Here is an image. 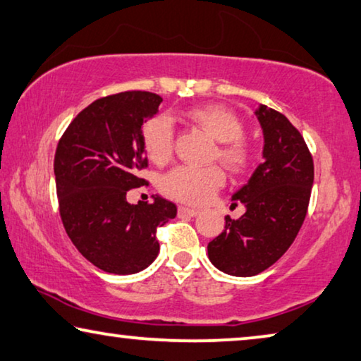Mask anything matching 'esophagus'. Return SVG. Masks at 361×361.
<instances>
[{
	"label": "esophagus",
	"instance_id": "1",
	"mask_svg": "<svg viewBox=\"0 0 361 361\" xmlns=\"http://www.w3.org/2000/svg\"><path fill=\"white\" fill-rule=\"evenodd\" d=\"M197 214H199L197 209H191V207H185V206L178 207L180 217H196Z\"/></svg>",
	"mask_w": 361,
	"mask_h": 361
}]
</instances>
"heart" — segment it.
<instances>
[{
    "mask_svg": "<svg viewBox=\"0 0 361 361\" xmlns=\"http://www.w3.org/2000/svg\"><path fill=\"white\" fill-rule=\"evenodd\" d=\"M186 116L220 142L219 157L235 173L245 171L252 160V150L245 141L243 123L227 106L207 104L192 106ZM142 146L155 164H165L173 152V123L166 115H157L142 126ZM220 166L183 165L171 170L162 180V191L176 201L201 206L224 185Z\"/></svg>",
    "mask_w": 361,
    "mask_h": 361,
    "instance_id": "heart-1",
    "label": "heart"
}]
</instances>
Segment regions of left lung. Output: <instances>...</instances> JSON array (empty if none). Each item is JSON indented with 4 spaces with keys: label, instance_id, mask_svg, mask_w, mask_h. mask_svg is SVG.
Returning <instances> with one entry per match:
<instances>
[{
    "label": "left lung",
    "instance_id": "1",
    "mask_svg": "<svg viewBox=\"0 0 361 361\" xmlns=\"http://www.w3.org/2000/svg\"><path fill=\"white\" fill-rule=\"evenodd\" d=\"M262 129V164L245 186L233 192L241 202L240 219L225 217V228L207 245L212 264L228 276H256L293 243L308 211L314 165L298 129L282 113L259 105L255 111Z\"/></svg>",
    "mask_w": 361,
    "mask_h": 361
}]
</instances>
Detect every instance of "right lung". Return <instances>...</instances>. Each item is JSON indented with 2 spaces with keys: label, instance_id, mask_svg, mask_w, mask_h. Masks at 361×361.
<instances>
[{
  "label": "right lung",
  "instance_id": "right-lung-1",
  "mask_svg": "<svg viewBox=\"0 0 361 361\" xmlns=\"http://www.w3.org/2000/svg\"><path fill=\"white\" fill-rule=\"evenodd\" d=\"M162 97L129 90L95 100L71 121L55 154L56 195L64 228L78 251L102 271L128 276L154 262L157 227L176 217L159 195L129 204L126 192L146 185L142 125Z\"/></svg>",
  "mask_w": 361,
  "mask_h": 361
}]
</instances>
